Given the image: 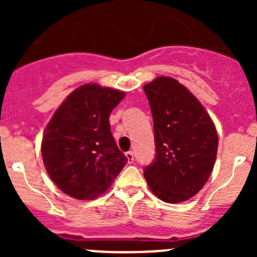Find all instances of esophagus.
I'll list each match as a JSON object with an SVG mask.
<instances>
[{
    "instance_id": "obj_1",
    "label": "esophagus",
    "mask_w": 257,
    "mask_h": 257,
    "mask_svg": "<svg viewBox=\"0 0 257 257\" xmlns=\"http://www.w3.org/2000/svg\"><path fill=\"white\" fill-rule=\"evenodd\" d=\"M125 157H126V159H128V163H131V164L134 162L133 152H126L125 153Z\"/></svg>"
}]
</instances>
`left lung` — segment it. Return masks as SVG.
<instances>
[{
	"mask_svg": "<svg viewBox=\"0 0 257 257\" xmlns=\"http://www.w3.org/2000/svg\"><path fill=\"white\" fill-rule=\"evenodd\" d=\"M154 121L155 158L144 178L155 196L175 204L193 198L205 185L217 153L211 118L177 79L158 77L144 85Z\"/></svg>",
	"mask_w": 257,
	"mask_h": 257,
	"instance_id": "8db88e82",
	"label": "left lung"
}]
</instances>
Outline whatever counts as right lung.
<instances>
[{"mask_svg":"<svg viewBox=\"0 0 257 257\" xmlns=\"http://www.w3.org/2000/svg\"><path fill=\"white\" fill-rule=\"evenodd\" d=\"M125 93L95 84L80 85L59 105L42 139L43 164L67 195L93 200L120 173L125 155L110 133L109 115Z\"/></svg>","mask_w":257,"mask_h":257,"instance_id":"right-lung-1","label":"right lung"}]
</instances>
